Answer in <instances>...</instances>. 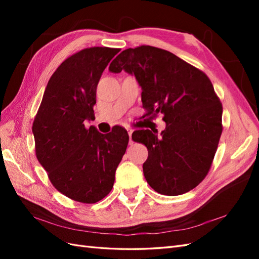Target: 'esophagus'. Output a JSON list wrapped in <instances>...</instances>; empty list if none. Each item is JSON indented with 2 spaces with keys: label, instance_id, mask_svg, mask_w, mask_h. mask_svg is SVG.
I'll list each match as a JSON object with an SVG mask.
<instances>
[{
  "label": "esophagus",
  "instance_id": "34e87169",
  "mask_svg": "<svg viewBox=\"0 0 259 259\" xmlns=\"http://www.w3.org/2000/svg\"><path fill=\"white\" fill-rule=\"evenodd\" d=\"M127 133H128V136H130V144H133V140H132V134H133V130L132 128H127Z\"/></svg>",
  "mask_w": 259,
  "mask_h": 259
}]
</instances>
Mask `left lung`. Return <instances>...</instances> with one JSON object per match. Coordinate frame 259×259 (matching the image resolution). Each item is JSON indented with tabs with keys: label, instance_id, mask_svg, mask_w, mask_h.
<instances>
[{
	"label": "left lung",
	"instance_id": "1",
	"mask_svg": "<svg viewBox=\"0 0 259 259\" xmlns=\"http://www.w3.org/2000/svg\"><path fill=\"white\" fill-rule=\"evenodd\" d=\"M122 70L135 75L148 114L161 112L166 123L160 136L149 130L132 135L148 149L147 183L164 195L190 191L207 175L223 132V106L213 84L176 55L149 45L117 55L109 71Z\"/></svg>",
	"mask_w": 259,
	"mask_h": 259
}]
</instances>
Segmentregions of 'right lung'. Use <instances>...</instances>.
I'll use <instances>...</instances> for the list:
<instances>
[{
    "instance_id": "right-lung-1",
    "label": "right lung",
    "mask_w": 259,
    "mask_h": 259,
    "mask_svg": "<svg viewBox=\"0 0 259 259\" xmlns=\"http://www.w3.org/2000/svg\"><path fill=\"white\" fill-rule=\"evenodd\" d=\"M119 49H85L67 58L46 85L32 125L35 154L53 186L66 197L96 203L111 191L128 144L116 126L101 134L85 122L95 119L100 76Z\"/></svg>"
}]
</instances>
